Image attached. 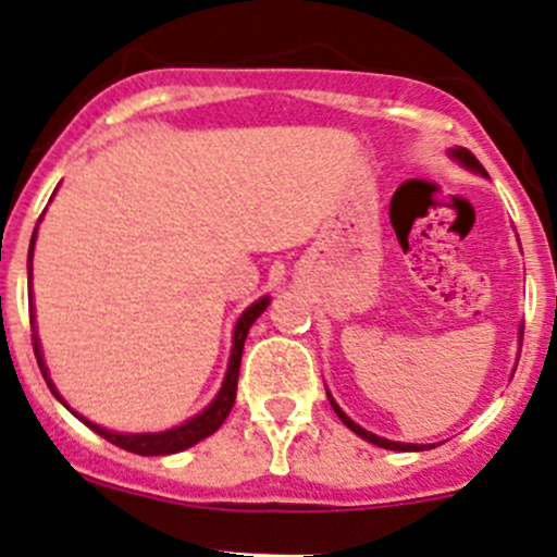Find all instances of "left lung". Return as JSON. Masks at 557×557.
<instances>
[{"label": "left lung", "instance_id": "1", "mask_svg": "<svg viewBox=\"0 0 557 557\" xmlns=\"http://www.w3.org/2000/svg\"><path fill=\"white\" fill-rule=\"evenodd\" d=\"M450 154H454L456 160L461 162V165L470 168V171H475V173H485V168L480 165L478 157L472 154V151H467V149H454V151H450ZM327 400H331V406H333V411H336V417L342 419L344 424H347L349 430L355 432V435H360L362 441L373 443V446H379V448H389V450H424V448H426V446H417V443H395V441H386V437H379V435H373V432H366V430H362V426H357L355 421L349 419L347 413H344L342 408L336 406V403H333V397H327Z\"/></svg>", "mask_w": 557, "mask_h": 557}]
</instances>
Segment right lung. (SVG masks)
Listing matches in <instances>:
<instances>
[{
	"label": "right lung",
	"instance_id": "obj_1",
	"mask_svg": "<svg viewBox=\"0 0 557 557\" xmlns=\"http://www.w3.org/2000/svg\"><path fill=\"white\" fill-rule=\"evenodd\" d=\"M34 237H37V230H34ZM34 237H32V248H28V267H32V250H34ZM269 307V298H259L256 304H250L248 309L243 312V318L237 320V325H234V344H232V357H230V368H226V379H224V386H221V392L215 395V400L210 403L208 408L200 413V417L189 419L186 424L181 426H173V430L168 432H154V435H120V432H109L103 430V426L92 424V421L82 419L87 426H90L92 432H98L101 437H107L109 443H114V446L131 450V454H138V456H165V454H178V450L195 446V443H200L202 437L213 435L215 430H219L221 424H224V419L230 417L232 406H234V397H237V376H239V360H243V347H245V338H248V331L250 325L256 323V318L263 312V309ZM34 318V312H32ZM34 355H37V362H39V371H42V376L47 379V368H45V360H42V352H39V342L37 336H34ZM47 386L52 389V395L58 397V400L63 403V397L58 395L55 386H52L50 379H47Z\"/></svg>",
	"mask_w": 557,
	"mask_h": 557
}]
</instances>
